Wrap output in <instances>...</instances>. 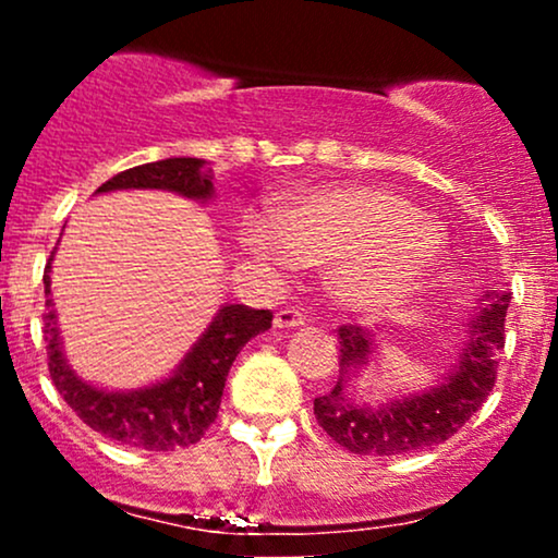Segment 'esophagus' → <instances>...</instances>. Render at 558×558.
<instances>
[{
  "instance_id": "obj_1",
  "label": "esophagus",
  "mask_w": 558,
  "mask_h": 558,
  "mask_svg": "<svg viewBox=\"0 0 558 558\" xmlns=\"http://www.w3.org/2000/svg\"><path fill=\"white\" fill-rule=\"evenodd\" d=\"M272 325L278 330H296V328H304L306 317H304V312H299V310H280L278 315H275Z\"/></svg>"
}]
</instances>
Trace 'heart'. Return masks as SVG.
Returning a JSON list of instances; mask_svg holds the SVG:
<instances>
[{
  "label": "heart",
  "mask_w": 558,
  "mask_h": 558,
  "mask_svg": "<svg viewBox=\"0 0 558 558\" xmlns=\"http://www.w3.org/2000/svg\"><path fill=\"white\" fill-rule=\"evenodd\" d=\"M246 252L272 270L328 267V293L351 315H383L412 299L446 259V235L412 202L369 183L291 196L278 217L248 215Z\"/></svg>",
  "instance_id": "obj_1"
}]
</instances>
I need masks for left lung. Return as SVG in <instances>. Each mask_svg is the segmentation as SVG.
Listing matches in <instances>:
<instances>
[{
	"mask_svg": "<svg viewBox=\"0 0 558 558\" xmlns=\"http://www.w3.org/2000/svg\"><path fill=\"white\" fill-rule=\"evenodd\" d=\"M509 301L511 293L498 288L480 293L462 323L451 367L430 386L403 390L380 403L364 401L356 390V377L367 373L380 354V338L356 325L341 328L336 388L315 399L319 427L345 451L362 457H393L444 444L483 407L493 390Z\"/></svg>",
	"mask_w": 558,
	"mask_h": 558,
	"instance_id": "left-lung-1",
	"label": "left lung"
}]
</instances>
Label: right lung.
Listing matches in <instances>:
<instances>
[{
  "label": "right lung",
  "mask_w": 558,
  "mask_h": 558,
  "mask_svg": "<svg viewBox=\"0 0 558 558\" xmlns=\"http://www.w3.org/2000/svg\"><path fill=\"white\" fill-rule=\"evenodd\" d=\"M213 168L198 157H168L157 162L138 165L110 178L96 189V194L114 191H170L196 204H209L215 198ZM52 257L44 270V338H47L49 375L54 388L78 417L96 433L114 444L146 448V451H172L202 440L204 430L213 425L220 409L222 388L235 356L272 325L270 310H252L243 304H222L204 328L196 343L185 351L170 375L159 377L141 388H105L83 377L70 367L62 332L57 325L52 301Z\"/></svg>",
  "instance_id": "add662e5"
}]
</instances>
